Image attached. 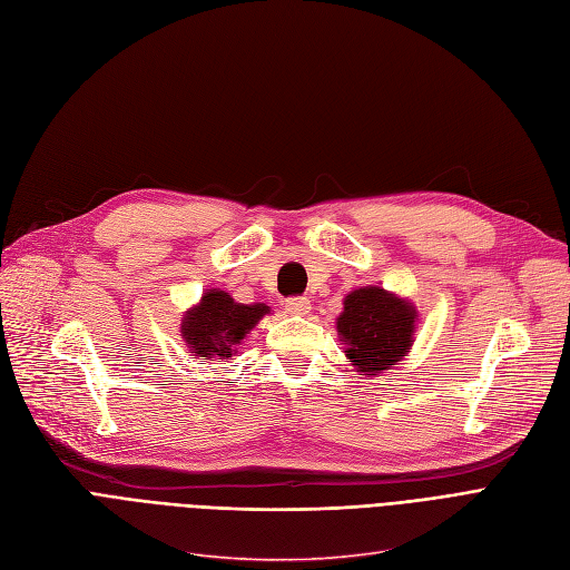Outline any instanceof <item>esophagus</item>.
Returning a JSON list of instances; mask_svg holds the SVG:
<instances>
[{"mask_svg": "<svg viewBox=\"0 0 570 570\" xmlns=\"http://www.w3.org/2000/svg\"><path fill=\"white\" fill-rule=\"evenodd\" d=\"M284 307L288 314H307L312 305H309V298L305 296H293V298H286Z\"/></svg>", "mask_w": 570, "mask_h": 570, "instance_id": "1", "label": "esophagus"}]
</instances>
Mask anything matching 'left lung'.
<instances>
[{
  "label": "left lung",
  "instance_id": "left-lung-1",
  "mask_svg": "<svg viewBox=\"0 0 570 570\" xmlns=\"http://www.w3.org/2000/svg\"><path fill=\"white\" fill-rule=\"evenodd\" d=\"M415 309L385 288H356L345 298L338 333L347 356L362 375H375L394 366L413 345Z\"/></svg>",
  "mask_w": 570,
  "mask_h": 570
}]
</instances>
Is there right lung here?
<instances>
[{
	"mask_svg": "<svg viewBox=\"0 0 570 570\" xmlns=\"http://www.w3.org/2000/svg\"><path fill=\"white\" fill-rule=\"evenodd\" d=\"M269 307L242 305L232 301L225 291H208L202 303L187 312L183 320V338L195 356H229L244 335L263 320Z\"/></svg>",
	"mask_w": 570,
	"mask_h": 570,
	"instance_id": "1",
	"label": "right lung"
}]
</instances>
